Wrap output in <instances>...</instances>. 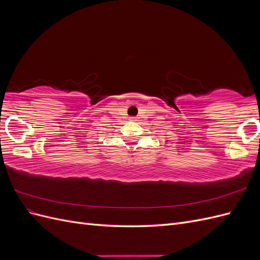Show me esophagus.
Returning a JSON list of instances; mask_svg holds the SVG:
<instances>
[{"instance_id":"34e87169","label":"esophagus","mask_w":260,"mask_h":260,"mask_svg":"<svg viewBox=\"0 0 260 260\" xmlns=\"http://www.w3.org/2000/svg\"><path fill=\"white\" fill-rule=\"evenodd\" d=\"M129 119H130L131 121H137V117H130Z\"/></svg>"}]
</instances>
